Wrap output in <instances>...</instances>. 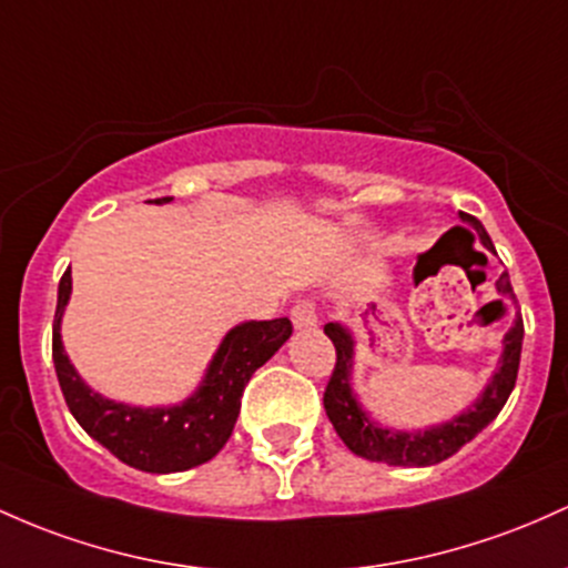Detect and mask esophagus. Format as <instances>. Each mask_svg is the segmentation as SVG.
Returning a JSON list of instances; mask_svg holds the SVG:
<instances>
[{"instance_id":"1","label":"esophagus","mask_w":568,"mask_h":568,"mask_svg":"<svg viewBox=\"0 0 568 568\" xmlns=\"http://www.w3.org/2000/svg\"><path fill=\"white\" fill-rule=\"evenodd\" d=\"M291 321H294L296 332H310V328L317 326L315 304L313 302H298L294 310H291Z\"/></svg>"}]
</instances>
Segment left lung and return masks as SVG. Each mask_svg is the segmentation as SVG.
<instances>
[{
	"label": "left lung",
	"mask_w": 568,
	"mask_h": 568,
	"mask_svg": "<svg viewBox=\"0 0 568 568\" xmlns=\"http://www.w3.org/2000/svg\"><path fill=\"white\" fill-rule=\"evenodd\" d=\"M458 217L475 229L479 242L488 251H494V242H490L488 232H485L483 223L475 215L458 213ZM496 291L501 296L515 298L507 272L496 280ZM323 332H326V336L336 347L334 375L328 379L326 394H323V407H326L328 420H332L339 439L351 447L355 456L366 460H379V464L388 466H434L439 460L456 456L466 442L475 439L501 413V407L507 404V398L515 388L523 351V317L515 315L513 328L501 339L504 347L501 358H498V369L490 375L483 394L464 413L450 417V420H442L428 428H417V432H402V428H390L377 423L375 417L366 413L358 396L353 394L355 339L351 328L342 326V323H326Z\"/></svg>",
	"instance_id": "1"
}]
</instances>
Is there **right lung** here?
<instances>
[{"label":"right lung","instance_id":"add662e5","mask_svg":"<svg viewBox=\"0 0 568 568\" xmlns=\"http://www.w3.org/2000/svg\"><path fill=\"white\" fill-rule=\"evenodd\" d=\"M155 204L172 196L153 199ZM72 296V272L59 283V302L53 317V364L61 394L83 432L108 447L123 464L151 475L193 469L221 453L234 432L240 398L247 379L285 345L294 326L288 317L245 321L229 328L204 372L196 390L170 407H134L97 394L78 369L61 342V317Z\"/></svg>","mask_w":568,"mask_h":568}]
</instances>
